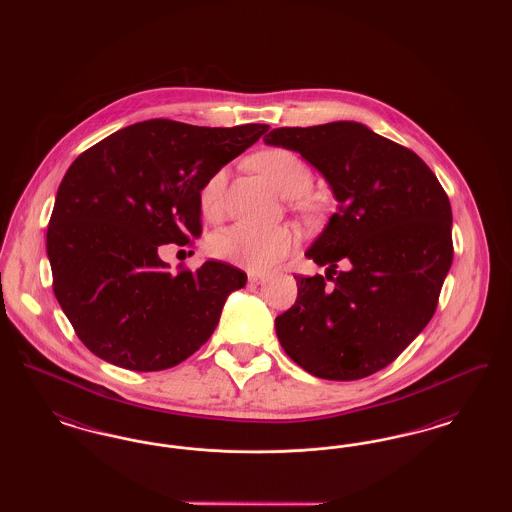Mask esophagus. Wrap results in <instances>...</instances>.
Returning a JSON list of instances; mask_svg holds the SVG:
<instances>
[{"instance_id":"obj_1","label":"esophagus","mask_w":512,"mask_h":512,"mask_svg":"<svg viewBox=\"0 0 512 512\" xmlns=\"http://www.w3.org/2000/svg\"><path fill=\"white\" fill-rule=\"evenodd\" d=\"M247 278H249L251 284H265V282H267V276H265V274H259V272H249Z\"/></svg>"}]
</instances>
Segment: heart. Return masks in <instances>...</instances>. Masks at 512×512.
I'll return each mask as SVG.
<instances>
[{
  "instance_id": "b5f03b06",
  "label": "heart",
  "mask_w": 512,
  "mask_h": 512,
  "mask_svg": "<svg viewBox=\"0 0 512 512\" xmlns=\"http://www.w3.org/2000/svg\"><path fill=\"white\" fill-rule=\"evenodd\" d=\"M257 171L263 172L272 186L286 195L299 197L307 194L313 184V172L290 149H267L255 157ZM226 184V171L213 172L201 186L197 201L199 211L205 219H215L220 213L222 190ZM295 234L288 226L274 228H251L245 224H234L211 234L209 251L217 259L251 268L265 270L276 265L282 257L292 251Z\"/></svg>"
}]
</instances>
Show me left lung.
Wrapping results in <instances>:
<instances>
[{
    "label": "left lung",
    "instance_id": "left-lung-1",
    "mask_svg": "<svg viewBox=\"0 0 512 512\" xmlns=\"http://www.w3.org/2000/svg\"><path fill=\"white\" fill-rule=\"evenodd\" d=\"M263 140L299 153L338 201L305 251L326 272L295 276V305L274 322L280 345L317 378L370 376L434 317L453 263L449 197L416 153L361 122L274 128Z\"/></svg>",
    "mask_w": 512,
    "mask_h": 512
}]
</instances>
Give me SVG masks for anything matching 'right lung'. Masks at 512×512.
<instances>
[{"mask_svg": "<svg viewBox=\"0 0 512 512\" xmlns=\"http://www.w3.org/2000/svg\"><path fill=\"white\" fill-rule=\"evenodd\" d=\"M268 128L151 119L76 157L57 190L46 247L55 297L99 359L165 370L211 338L247 274L220 261L172 274L159 251L201 234L203 182Z\"/></svg>", "mask_w": 512, "mask_h": 512, "instance_id": "1", "label": "right lung"}]
</instances>
